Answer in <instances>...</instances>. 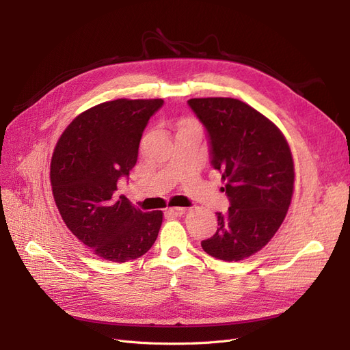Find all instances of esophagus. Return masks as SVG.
<instances>
[{"label":"esophagus","mask_w":350,"mask_h":350,"mask_svg":"<svg viewBox=\"0 0 350 350\" xmlns=\"http://www.w3.org/2000/svg\"><path fill=\"white\" fill-rule=\"evenodd\" d=\"M185 211L187 210L184 207H169L166 210V213L169 216H183V215H185Z\"/></svg>","instance_id":"34e87169"}]
</instances>
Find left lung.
<instances>
[{"label":"left lung","instance_id":"obj_1","mask_svg":"<svg viewBox=\"0 0 350 350\" xmlns=\"http://www.w3.org/2000/svg\"><path fill=\"white\" fill-rule=\"evenodd\" d=\"M188 105L208 133L211 165L221 172L230 207L201 247L217 260L241 261L270 242L288 213L293 157L279 126L234 98H194Z\"/></svg>","mask_w":350,"mask_h":350}]
</instances>
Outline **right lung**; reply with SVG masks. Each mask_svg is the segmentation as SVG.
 <instances>
[{"label": "right lung", "instance_id": "obj_1", "mask_svg": "<svg viewBox=\"0 0 350 350\" xmlns=\"http://www.w3.org/2000/svg\"><path fill=\"white\" fill-rule=\"evenodd\" d=\"M162 105V99L99 103L68 124L54 149L49 176L57 208L71 234L103 260L144 256L161 229L162 210L143 213L115 191L137 163L143 130Z\"/></svg>", "mask_w": 350, "mask_h": 350}]
</instances>
